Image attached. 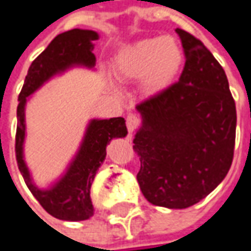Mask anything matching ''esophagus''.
Masks as SVG:
<instances>
[{"label": "esophagus", "instance_id": "34e87169", "mask_svg": "<svg viewBox=\"0 0 251 251\" xmlns=\"http://www.w3.org/2000/svg\"><path fill=\"white\" fill-rule=\"evenodd\" d=\"M140 125V119L139 116H136V115H133V113H130V115H127V118H126V127H127V130H129V133H132L138 126Z\"/></svg>", "mask_w": 251, "mask_h": 251}]
</instances>
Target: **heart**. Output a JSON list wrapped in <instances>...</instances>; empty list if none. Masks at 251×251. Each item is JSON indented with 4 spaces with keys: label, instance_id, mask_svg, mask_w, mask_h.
<instances>
[{
    "label": "heart",
    "instance_id": "1",
    "mask_svg": "<svg viewBox=\"0 0 251 251\" xmlns=\"http://www.w3.org/2000/svg\"><path fill=\"white\" fill-rule=\"evenodd\" d=\"M183 62V52L170 37L148 38L124 48L115 58L119 79H140L146 92L155 94L175 81Z\"/></svg>",
    "mask_w": 251,
    "mask_h": 251
}]
</instances>
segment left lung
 Listing matches in <instances>:
<instances>
[{"label": "left lung", "instance_id": "1", "mask_svg": "<svg viewBox=\"0 0 251 251\" xmlns=\"http://www.w3.org/2000/svg\"><path fill=\"white\" fill-rule=\"evenodd\" d=\"M184 67L179 81L136 105V176L155 206L186 209L226 177L236 142V103L225 69L204 44L177 28Z\"/></svg>", "mask_w": 251, "mask_h": 251}]
</instances>
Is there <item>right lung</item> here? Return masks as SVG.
Instances as JSON below:
<instances>
[{
  "instance_id": "right-lung-1",
  "label": "right lung",
  "mask_w": 251,
  "mask_h": 251,
  "mask_svg": "<svg viewBox=\"0 0 251 251\" xmlns=\"http://www.w3.org/2000/svg\"><path fill=\"white\" fill-rule=\"evenodd\" d=\"M98 39L95 31L71 29L53 38L47 50L41 52L25 76L23 89L18 96L17 108V135H15V156L18 169L24 180L35 196L39 204L48 213L69 222L86 220L94 216V206L91 200V186L96 172L103 163L106 156V145L115 138H124L127 133L124 118L94 119L83 138L81 149L71 163L65 176L48 190H41L32 183L28 168L24 162L23 145L25 139V102L38 88L48 81L52 75L65 71L72 65L92 68L96 58L94 55V41Z\"/></svg>"
}]
</instances>
